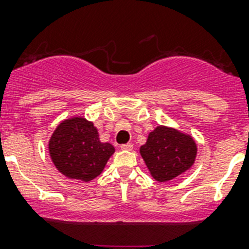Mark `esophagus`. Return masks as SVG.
<instances>
[{
	"instance_id": "obj_1",
	"label": "esophagus",
	"mask_w": 249,
	"mask_h": 249,
	"mask_svg": "<svg viewBox=\"0 0 249 249\" xmlns=\"http://www.w3.org/2000/svg\"><path fill=\"white\" fill-rule=\"evenodd\" d=\"M121 148L124 149V151H131L133 148V144L132 143H124V144H121Z\"/></svg>"
}]
</instances>
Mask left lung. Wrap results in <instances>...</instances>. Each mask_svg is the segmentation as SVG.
<instances>
[{"mask_svg": "<svg viewBox=\"0 0 249 249\" xmlns=\"http://www.w3.org/2000/svg\"><path fill=\"white\" fill-rule=\"evenodd\" d=\"M196 153L192 138L163 126L151 132L147 143L141 147V155L158 182L171 181L186 172L195 162Z\"/></svg>", "mask_w": 249, "mask_h": 249, "instance_id": "1", "label": "left lung"}]
</instances>
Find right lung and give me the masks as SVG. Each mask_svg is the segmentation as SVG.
I'll return each mask as SVG.
<instances>
[{"instance_id":"right-lung-1","label":"right lung","mask_w":249,"mask_h":249,"mask_svg":"<svg viewBox=\"0 0 249 249\" xmlns=\"http://www.w3.org/2000/svg\"><path fill=\"white\" fill-rule=\"evenodd\" d=\"M48 148L59 172L85 182L101 175L114 152L112 144L100 142L93 123L80 117L63 121L51 137Z\"/></svg>"}]
</instances>
